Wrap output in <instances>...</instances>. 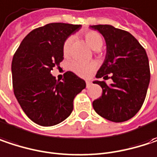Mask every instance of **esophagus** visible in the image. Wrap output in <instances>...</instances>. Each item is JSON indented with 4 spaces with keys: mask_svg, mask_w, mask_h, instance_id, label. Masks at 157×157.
Segmentation results:
<instances>
[{
    "mask_svg": "<svg viewBox=\"0 0 157 157\" xmlns=\"http://www.w3.org/2000/svg\"><path fill=\"white\" fill-rule=\"evenodd\" d=\"M91 84H92V82H90V81H86V87H90V86H91Z\"/></svg>",
    "mask_w": 157,
    "mask_h": 157,
    "instance_id": "esophagus-1",
    "label": "esophagus"
}]
</instances>
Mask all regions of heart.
Listing matches in <instances>:
<instances>
[{
    "label": "heart",
    "mask_w": 157,
    "mask_h": 157,
    "mask_svg": "<svg viewBox=\"0 0 157 157\" xmlns=\"http://www.w3.org/2000/svg\"><path fill=\"white\" fill-rule=\"evenodd\" d=\"M84 39L86 43L89 45L90 48L93 50H99L103 44V39L101 36L94 31V30H89L84 33ZM72 43V37H68L64 40L63 44V54L64 56H69L70 52V47ZM72 71L81 77H88L93 71L95 69V64L93 63H81V62H73L71 64Z\"/></svg>",
    "instance_id": "heart-1"
}]
</instances>
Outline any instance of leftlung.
I'll return each mask as SVG.
<instances>
[{"label":"left lung","instance_id":"1","mask_svg":"<svg viewBox=\"0 0 157 157\" xmlns=\"http://www.w3.org/2000/svg\"><path fill=\"white\" fill-rule=\"evenodd\" d=\"M105 39L107 53L97 78L94 81L102 89L101 96L93 101L94 110L102 118L113 122H123L133 118L141 109L150 82L148 57L145 48L129 32L110 25L91 26ZM112 76L109 78L107 75Z\"/></svg>","mask_w":157,"mask_h":157}]
</instances>
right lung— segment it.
I'll list each match as a JSON object with an SVG mask.
<instances>
[{
    "label": "right lung",
    "instance_id": "add662e5",
    "mask_svg": "<svg viewBox=\"0 0 157 157\" xmlns=\"http://www.w3.org/2000/svg\"><path fill=\"white\" fill-rule=\"evenodd\" d=\"M81 25L49 23L33 29L21 41L12 63V85L15 97L26 115L43 127L56 125L70 116L74 99L86 86L73 72L63 81L51 75L64 59L63 44Z\"/></svg>",
    "mask_w": 157,
    "mask_h": 157
}]
</instances>
